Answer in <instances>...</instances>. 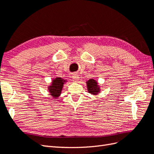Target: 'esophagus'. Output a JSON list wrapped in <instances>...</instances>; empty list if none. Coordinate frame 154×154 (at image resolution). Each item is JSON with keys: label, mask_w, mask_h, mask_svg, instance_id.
<instances>
[{"label": "esophagus", "mask_w": 154, "mask_h": 154, "mask_svg": "<svg viewBox=\"0 0 154 154\" xmlns=\"http://www.w3.org/2000/svg\"><path fill=\"white\" fill-rule=\"evenodd\" d=\"M72 78H73L74 81H78V80L79 79V77L77 73H74L73 75H72Z\"/></svg>", "instance_id": "esophagus-1"}]
</instances>
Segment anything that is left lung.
I'll return each mask as SVG.
<instances>
[{
	"mask_svg": "<svg viewBox=\"0 0 154 154\" xmlns=\"http://www.w3.org/2000/svg\"><path fill=\"white\" fill-rule=\"evenodd\" d=\"M88 91L91 94H97L99 92V88L98 87L97 81L93 79H91L87 83Z\"/></svg>",
	"mask_w": 154,
	"mask_h": 154,
	"instance_id": "8db88e82",
	"label": "left lung"
}]
</instances>
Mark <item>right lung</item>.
I'll list each match as a JSON object with an SVG mask.
<instances>
[{
  "instance_id": "add662e5",
  "label": "right lung",
  "mask_w": 154,
  "mask_h": 154,
  "mask_svg": "<svg viewBox=\"0 0 154 154\" xmlns=\"http://www.w3.org/2000/svg\"><path fill=\"white\" fill-rule=\"evenodd\" d=\"M64 80L61 78H56L52 82V85L50 87V92L51 95L53 96L54 98H57L61 93V91L63 87V85L64 83Z\"/></svg>"
}]
</instances>
